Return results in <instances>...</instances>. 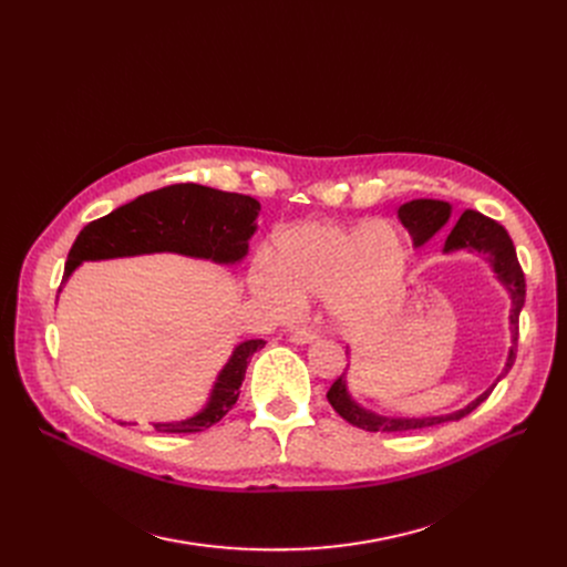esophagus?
I'll list each match as a JSON object with an SVG mask.
<instances>
[{
	"mask_svg": "<svg viewBox=\"0 0 567 567\" xmlns=\"http://www.w3.org/2000/svg\"><path fill=\"white\" fill-rule=\"evenodd\" d=\"M289 340L296 342V344H310L317 340V333L315 331H308V329H296L289 333Z\"/></svg>",
	"mask_w": 567,
	"mask_h": 567,
	"instance_id": "1",
	"label": "esophagus"
}]
</instances>
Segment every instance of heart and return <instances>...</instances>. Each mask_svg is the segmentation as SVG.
<instances>
[{
	"instance_id": "obj_1",
	"label": "heart",
	"mask_w": 567,
	"mask_h": 567,
	"mask_svg": "<svg viewBox=\"0 0 567 567\" xmlns=\"http://www.w3.org/2000/svg\"><path fill=\"white\" fill-rule=\"evenodd\" d=\"M406 257L402 236L385 223H301L276 236V259L264 257L250 282L285 312L315 296L344 329H361L400 306Z\"/></svg>"
}]
</instances>
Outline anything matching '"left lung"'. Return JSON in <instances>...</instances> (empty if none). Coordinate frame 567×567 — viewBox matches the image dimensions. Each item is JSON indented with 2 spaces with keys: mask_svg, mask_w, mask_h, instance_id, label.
I'll list each match as a JSON object with an SVG mask.
<instances>
[{
  "mask_svg": "<svg viewBox=\"0 0 567 567\" xmlns=\"http://www.w3.org/2000/svg\"><path fill=\"white\" fill-rule=\"evenodd\" d=\"M402 225L409 229L413 246L419 248L423 244H427L430 238L449 225L451 220V204L441 202V199H413L400 206L398 212ZM471 250V252H481L487 255L494 274L498 276V280L505 285V289L511 291V353L508 361H505V368L501 372V377L496 381H501L505 374L511 372L515 359H517V342H519V312L524 308V299H526V280H524V271L519 266L515 246L511 241L508 231H505L498 223H494L492 218L478 214V212H464L460 216V220L455 223L453 231L445 238L443 252H455V250ZM496 385V383H494ZM487 389L481 398H475L468 406L449 413V415H427V419H389V415H379L372 413L368 409H363L359 402H353V398L347 391V370L333 381V385L326 393L329 398L331 406L342 415L347 423H351L353 427H361L365 432H385V434H398V432H415V430H427L441 423H451V421H460L464 415H468L475 406H481L489 393L494 391Z\"/></svg>",
  "mask_w": 567,
  "mask_h": 567,
  "instance_id": "obj_1",
  "label": "left lung"
}]
</instances>
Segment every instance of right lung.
<instances>
[{
  "label": "right lung",
  "instance_id": "obj_1",
  "mask_svg": "<svg viewBox=\"0 0 567 567\" xmlns=\"http://www.w3.org/2000/svg\"><path fill=\"white\" fill-rule=\"evenodd\" d=\"M259 202L250 195L225 193L197 184H174L114 208L89 223L75 238L64 268V282L82 261L133 257L148 252H178L218 264H236L248 252L257 229ZM264 340H246L220 370L206 406L193 419L156 423V432L193 434L216 425L236 404L252 353ZM126 425V423H122Z\"/></svg>",
  "mask_w": 567,
  "mask_h": 567
}]
</instances>
